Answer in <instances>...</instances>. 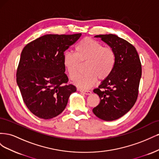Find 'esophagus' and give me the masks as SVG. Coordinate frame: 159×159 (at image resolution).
<instances>
[{"label":"esophagus","mask_w":159,"mask_h":159,"mask_svg":"<svg viewBox=\"0 0 159 159\" xmlns=\"http://www.w3.org/2000/svg\"><path fill=\"white\" fill-rule=\"evenodd\" d=\"M80 91L81 93H84L85 95H91V91H84L82 89H80Z\"/></svg>","instance_id":"obj_1"}]
</instances>
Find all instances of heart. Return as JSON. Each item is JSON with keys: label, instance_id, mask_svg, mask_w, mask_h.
<instances>
[{"label": "heart", "instance_id": "obj_1", "mask_svg": "<svg viewBox=\"0 0 159 159\" xmlns=\"http://www.w3.org/2000/svg\"><path fill=\"white\" fill-rule=\"evenodd\" d=\"M86 61V72L77 79L79 62ZM63 61L70 78L78 88L88 89L98 80H104L111 74L115 64V54L110 47H103L101 43L86 38L76 45L75 54L64 53Z\"/></svg>", "mask_w": 159, "mask_h": 159}]
</instances>
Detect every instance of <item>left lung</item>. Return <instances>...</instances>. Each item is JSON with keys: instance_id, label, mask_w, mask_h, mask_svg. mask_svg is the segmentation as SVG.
I'll use <instances>...</instances> for the list:
<instances>
[{"instance_id": "1", "label": "left lung", "mask_w": 159, "mask_h": 159, "mask_svg": "<svg viewBox=\"0 0 159 159\" xmlns=\"http://www.w3.org/2000/svg\"><path fill=\"white\" fill-rule=\"evenodd\" d=\"M113 50L114 68L98 88L93 89L100 98L99 104L93 109L99 119L111 121L125 115L135 103L141 78V64L132 44L114 34L96 35Z\"/></svg>"}]
</instances>
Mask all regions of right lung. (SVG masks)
I'll use <instances>...</instances> for the list:
<instances>
[{
    "mask_svg": "<svg viewBox=\"0 0 159 159\" xmlns=\"http://www.w3.org/2000/svg\"><path fill=\"white\" fill-rule=\"evenodd\" d=\"M81 34H47L24 48L16 72V82L24 102L40 119L60 115L68 104L74 85H67L64 52L78 40Z\"/></svg>",
    "mask_w": 159,
    "mask_h": 159,
    "instance_id": "right-lung-1",
    "label": "right lung"
}]
</instances>
